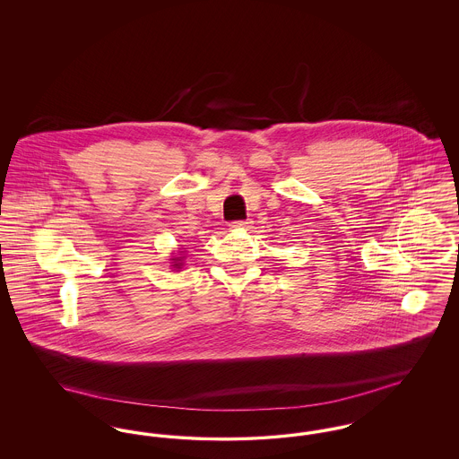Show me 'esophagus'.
<instances>
[{"instance_id": "esophagus-1", "label": "esophagus", "mask_w": 459, "mask_h": 459, "mask_svg": "<svg viewBox=\"0 0 459 459\" xmlns=\"http://www.w3.org/2000/svg\"><path fill=\"white\" fill-rule=\"evenodd\" d=\"M251 223H253L251 220H239V221H232V223H230V227H232V229H240V230H242V229H249V227H251Z\"/></svg>"}]
</instances>
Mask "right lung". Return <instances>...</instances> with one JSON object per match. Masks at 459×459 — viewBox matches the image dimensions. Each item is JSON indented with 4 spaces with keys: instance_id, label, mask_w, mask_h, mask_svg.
<instances>
[{
    "instance_id": "1",
    "label": "right lung",
    "mask_w": 459,
    "mask_h": 459,
    "mask_svg": "<svg viewBox=\"0 0 459 459\" xmlns=\"http://www.w3.org/2000/svg\"><path fill=\"white\" fill-rule=\"evenodd\" d=\"M182 253V251H180ZM182 262H184V256H174L172 258V266H174L175 270H178V268H182Z\"/></svg>"
}]
</instances>
